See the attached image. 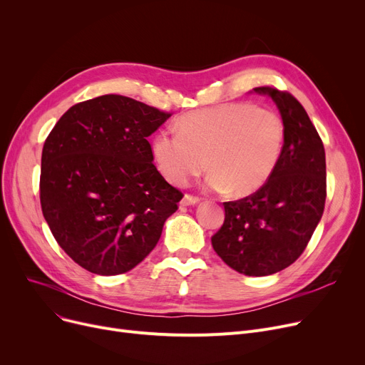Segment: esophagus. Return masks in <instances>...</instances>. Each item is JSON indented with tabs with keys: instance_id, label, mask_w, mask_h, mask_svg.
I'll use <instances>...</instances> for the list:
<instances>
[{
	"instance_id": "obj_1",
	"label": "esophagus",
	"mask_w": 365,
	"mask_h": 365,
	"mask_svg": "<svg viewBox=\"0 0 365 365\" xmlns=\"http://www.w3.org/2000/svg\"><path fill=\"white\" fill-rule=\"evenodd\" d=\"M200 202V198L198 197H194V195H185L180 201V205L182 207H187V205H195Z\"/></svg>"
}]
</instances>
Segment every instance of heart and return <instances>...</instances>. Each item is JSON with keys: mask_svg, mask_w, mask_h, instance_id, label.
I'll return each instance as SVG.
<instances>
[{"mask_svg": "<svg viewBox=\"0 0 365 365\" xmlns=\"http://www.w3.org/2000/svg\"><path fill=\"white\" fill-rule=\"evenodd\" d=\"M178 128L152 140V157L163 178L183 186L208 168L207 185L235 197L250 195L269 180L285 136L277 112L247 102L186 113Z\"/></svg>", "mask_w": 365, "mask_h": 365, "instance_id": "b5f03b06", "label": "heart"}]
</instances>
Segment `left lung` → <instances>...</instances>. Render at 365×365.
Segmentation results:
<instances>
[{
	"label": "left lung",
	"mask_w": 365,
	"mask_h": 365,
	"mask_svg": "<svg viewBox=\"0 0 365 365\" xmlns=\"http://www.w3.org/2000/svg\"><path fill=\"white\" fill-rule=\"evenodd\" d=\"M275 102L285 127L279 161L250 197L223 202L225 222L212 237L217 256L240 274L266 277L294 263L322 213L325 150L308 113L289 91L256 87Z\"/></svg>",
	"instance_id": "1"
}]
</instances>
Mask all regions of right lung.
<instances>
[{
  "mask_svg": "<svg viewBox=\"0 0 365 365\" xmlns=\"http://www.w3.org/2000/svg\"><path fill=\"white\" fill-rule=\"evenodd\" d=\"M171 113L120 94L69 108L44 142L40 200L62 250L84 269L118 275L157 245L183 198L153 165L148 138Z\"/></svg>",
  "mask_w": 365,
  "mask_h": 365,
  "instance_id": "obj_1",
  "label": "right lung"
}]
</instances>
